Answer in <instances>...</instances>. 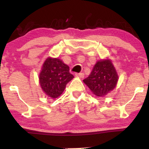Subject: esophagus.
I'll list each match as a JSON object with an SVG mask.
<instances>
[{"label":"esophagus","instance_id":"obj_1","mask_svg":"<svg viewBox=\"0 0 149 149\" xmlns=\"http://www.w3.org/2000/svg\"><path fill=\"white\" fill-rule=\"evenodd\" d=\"M75 76H76V77H78V78H83V77H84V74H83V73H76V74H75Z\"/></svg>","mask_w":149,"mask_h":149}]
</instances>
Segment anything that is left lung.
I'll return each mask as SVG.
<instances>
[{"label": "left lung", "mask_w": 149, "mask_h": 149, "mask_svg": "<svg viewBox=\"0 0 149 149\" xmlns=\"http://www.w3.org/2000/svg\"><path fill=\"white\" fill-rule=\"evenodd\" d=\"M118 76L110 59L97 61L91 73L83 82L92 93L104 97L116 88Z\"/></svg>", "instance_id": "8db88e82"}]
</instances>
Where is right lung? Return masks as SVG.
<instances>
[{
	"label": "right lung",
	"instance_id": "obj_1",
	"mask_svg": "<svg viewBox=\"0 0 149 149\" xmlns=\"http://www.w3.org/2000/svg\"><path fill=\"white\" fill-rule=\"evenodd\" d=\"M73 78V76L69 73V66L57 58L46 59L39 75L42 91L52 99L60 96L66 84Z\"/></svg>",
	"mask_w": 149,
	"mask_h": 149
}]
</instances>
